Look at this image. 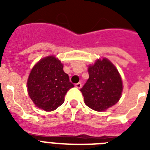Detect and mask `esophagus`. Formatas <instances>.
<instances>
[{
	"mask_svg": "<svg viewBox=\"0 0 150 150\" xmlns=\"http://www.w3.org/2000/svg\"><path fill=\"white\" fill-rule=\"evenodd\" d=\"M75 86L76 87V88H78V89H80V88L82 87V83H81V82H79L77 84H75Z\"/></svg>",
	"mask_w": 150,
	"mask_h": 150,
	"instance_id": "esophagus-1",
	"label": "esophagus"
}]
</instances>
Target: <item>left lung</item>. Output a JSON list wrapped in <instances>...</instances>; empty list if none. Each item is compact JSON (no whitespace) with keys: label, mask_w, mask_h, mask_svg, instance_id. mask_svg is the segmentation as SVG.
<instances>
[{"label":"left lung","mask_w":150,"mask_h":150,"mask_svg":"<svg viewBox=\"0 0 150 150\" xmlns=\"http://www.w3.org/2000/svg\"><path fill=\"white\" fill-rule=\"evenodd\" d=\"M89 79L80 91L85 103L96 111H104L118 102L123 90L121 75L107 58L98 59L88 68Z\"/></svg>","instance_id":"left-lung-1"}]
</instances>
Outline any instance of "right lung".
Listing matches in <instances>:
<instances>
[{
	"label": "right lung",
	"instance_id": "obj_1",
	"mask_svg": "<svg viewBox=\"0 0 150 150\" xmlns=\"http://www.w3.org/2000/svg\"><path fill=\"white\" fill-rule=\"evenodd\" d=\"M61 61L54 56L41 59L34 65L27 81L29 97L45 111L56 110L64 102L67 92L74 87L63 70Z\"/></svg>",
	"mask_w": 150,
	"mask_h": 150
}]
</instances>
